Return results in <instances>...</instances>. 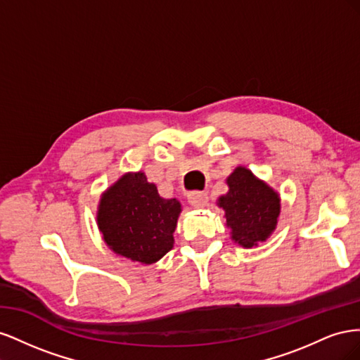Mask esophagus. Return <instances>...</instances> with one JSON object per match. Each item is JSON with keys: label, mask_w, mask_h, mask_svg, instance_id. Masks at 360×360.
Masks as SVG:
<instances>
[{"label": "esophagus", "mask_w": 360, "mask_h": 360, "mask_svg": "<svg viewBox=\"0 0 360 360\" xmlns=\"http://www.w3.org/2000/svg\"><path fill=\"white\" fill-rule=\"evenodd\" d=\"M188 201L195 209H201L209 202V197H207L205 192H191L188 193Z\"/></svg>", "instance_id": "esophagus-1"}]
</instances>
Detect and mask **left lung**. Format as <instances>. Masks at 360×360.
<instances>
[{"mask_svg":"<svg viewBox=\"0 0 360 360\" xmlns=\"http://www.w3.org/2000/svg\"><path fill=\"white\" fill-rule=\"evenodd\" d=\"M228 192L217 198L224 210L231 240L246 249L258 246L274 234L281 213L278 191L238 165L226 177Z\"/></svg>","mask_w":360,"mask_h":360,"instance_id":"1","label":"left lung"}]
</instances>
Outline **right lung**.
<instances>
[{
    "instance_id": "obj_1",
    "label": "right lung",
    "mask_w": 360,
    "mask_h": 360,
    "mask_svg": "<svg viewBox=\"0 0 360 360\" xmlns=\"http://www.w3.org/2000/svg\"><path fill=\"white\" fill-rule=\"evenodd\" d=\"M181 204L162 198L143 171L124 172L108 188L96 213L97 228L114 254L153 264L174 248Z\"/></svg>"
}]
</instances>
